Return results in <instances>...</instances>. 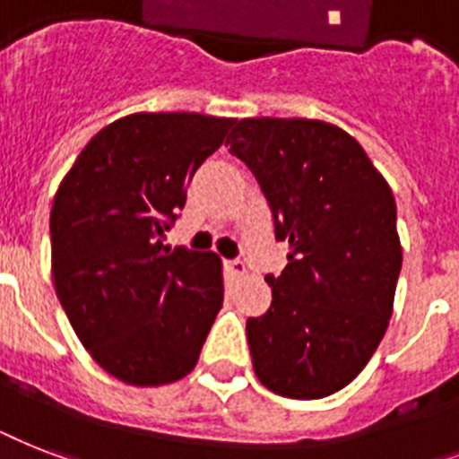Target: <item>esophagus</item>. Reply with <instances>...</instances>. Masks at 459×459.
<instances>
[{"label": "esophagus", "instance_id": "34e87169", "mask_svg": "<svg viewBox=\"0 0 459 459\" xmlns=\"http://www.w3.org/2000/svg\"><path fill=\"white\" fill-rule=\"evenodd\" d=\"M226 269H229V273L233 276V279H240V276H245V273H247V264H245L243 259L226 262Z\"/></svg>", "mask_w": 459, "mask_h": 459}]
</instances>
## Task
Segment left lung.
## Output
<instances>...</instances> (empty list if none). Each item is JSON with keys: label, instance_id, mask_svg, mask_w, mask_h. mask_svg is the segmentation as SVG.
Masks as SVG:
<instances>
[{"label": "left lung", "instance_id": "1", "mask_svg": "<svg viewBox=\"0 0 459 459\" xmlns=\"http://www.w3.org/2000/svg\"><path fill=\"white\" fill-rule=\"evenodd\" d=\"M288 243L272 307L247 319L255 374L283 398L341 391L384 338L403 266L391 186L350 133L316 118H243L226 140Z\"/></svg>", "mask_w": 459, "mask_h": 459}]
</instances>
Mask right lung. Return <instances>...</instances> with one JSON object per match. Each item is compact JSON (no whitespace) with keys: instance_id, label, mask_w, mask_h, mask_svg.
Returning <instances> with one entry per match:
<instances>
[{"instance_id":"1","label":"right lung","mask_w":459,"mask_h":459,"mask_svg":"<svg viewBox=\"0 0 459 459\" xmlns=\"http://www.w3.org/2000/svg\"><path fill=\"white\" fill-rule=\"evenodd\" d=\"M233 124L193 111L117 118L82 147L54 195V288L92 359L124 384L187 377L221 309V257L171 250L164 233Z\"/></svg>"}]
</instances>
